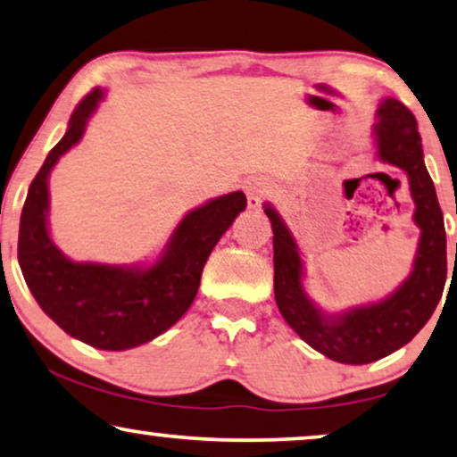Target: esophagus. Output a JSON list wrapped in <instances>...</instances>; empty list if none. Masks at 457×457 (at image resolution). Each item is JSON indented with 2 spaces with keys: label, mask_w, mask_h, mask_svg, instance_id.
<instances>
[{
  "label": "esophagus",
  "mask_w": 457,
  "mask_h": 457,
  "mask_svg": "<svg viewBox=\"0 0 457 457\" xmlns=\"http://www.w3.org/2000/svg\"><path fill=\"white\" fill-rule=\"evenodd\" d=\"M244 188H246L250 209H259L261 203L269 196V184L262 182V179H248Z\"/></svg>",
  "instance_id": "obj_1"
}]
</instances>
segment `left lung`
Returning a JSON list of instances; mask_svg holds the SVG:
<instances>
[{"instance_id": "8db88e82", "label": "left lung", "mask_w": 457, "mask_h": 457, "mask_svg": "<svg viewBox=\"0 0 457 457\" xmlns=\"http://www.w3.org/2000/svg\"><path fill=\"white\" fill-rule=\"evenodd\" d=\"M375 124L377 155L408 173L416 203L414 221L420 244L410 278L377 304L325 317L302 290V261L290 229L271 207L275 302L287 325L320 354L344 364H369L406 345L439 304L447 278V242L435 184L422 159V140L412 112L385 99Z\"/></svg>"}]
</instances>
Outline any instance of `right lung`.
<instances>
[{
  "label": "right lung",
  "instance_id": "obj_1",
  "mask_svg": "<svg viewBox=\"0 0 457 457\" xmlns=\"http://www.w3.org/2000/svg\"><path fill=\"white\" fill-rule=\"evenodd\" d=\"M101 99V88H93L76 105L68 132L30 182L21 215L18 262L38 306L68 336L99 350H130L162 336L188 311L211 250L246 209V196L237 190L190 211L149 269L66 259L47 231V178L57 159L82 138Z\"/></svg>",
  "mask_w": 457,
  "mask_h": 457
}]
</instances>
